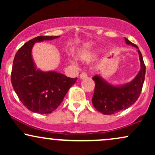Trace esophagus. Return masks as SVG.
Masks as SVG:
<instances>
[{"label":"esophagus","mask_w":155,"mask_h":155,"mask_svg":"<svg viewBox=\"0 0 155 155\" xmlns=\"http://www.w3.org/2000/svg\"><path fill=\"white\" fill-rule=\"evenodd\" d=\"M87 77V75L86 73H81L79 76V78L81 79H86Z\"/></svg>","instance_id":"obj_1"}]
</instances>
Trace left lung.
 <instances>
[{
	"label": "left lung",
	"instance_id": "obj_1",
	"mask_svg": "<svg viewBox=\"0 0 155 155\" xmlns=\"http://www.w3.org/2000/svg\"><path fill=\"white\" fill-rule=\"evenodd\" d=\"M124 40L126 44L138 49L140 69L132 81L122 85L111 84L100 75L93 76L95 87L92 102L94 107L103 114H113L134 104L139 97L144 82L146 66L141 53L136 44L126 38Z\"/></svg>",
	"mask_w": 155,
	"mask_h": 155
}]
</instances>
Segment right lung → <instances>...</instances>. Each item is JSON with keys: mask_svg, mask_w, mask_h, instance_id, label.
<instances>
[{"mask_svg": "<svg viewBox=\"0 0 155 155\" xmlns=\"http://www.w3.org/2000/svg\"><path fill=\"white\" fill-rule=\"evenodd\" d=\"M59 37L41 35L31 39L17 51L14 59L12 86L23 105L35 113L45 114L54 111L77 80L54 71H43L35 66L32 57L33 45Z\"/></svg>", "mask_w": 155, "mask_h": 155, "instance_id": "right-lung-1", "label": "right lung"}]
</instances>
